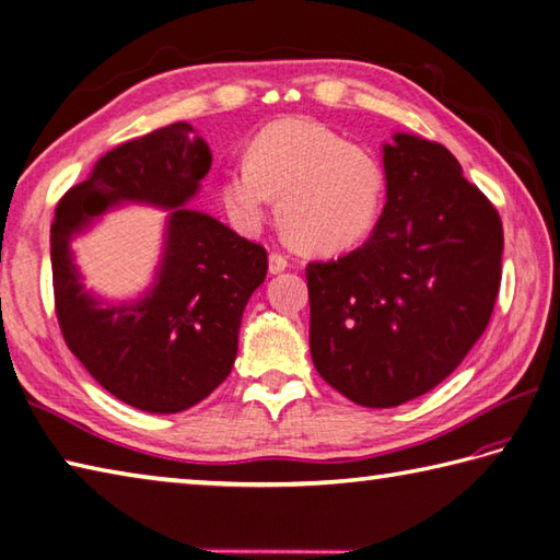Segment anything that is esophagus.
<instances>
[{"label":"esophagus","mask_w":560,"mask_h":560,"mask_svg":"<svg viewBox=\"0 0 560 560\" xmlns=\"http://www.w3.org/2000/svg\"><path fill=\"white\" fill-rule=\"evenodd\" d=\"M287 267H289V259L283 257L281 253H271L269 255V271L271 273H281Z\"/></svg>","instance_id":"34e87169"}]
</instances>
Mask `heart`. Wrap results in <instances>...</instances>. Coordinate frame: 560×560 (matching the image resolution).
I'll return each instance as SVG.
<instances>
[{"label":"heart","mask_w":560,"mask_h":560,"mask_svg":"<svg viewBox=\"0 0 560 560\" xmlns=\"http://www.w3.org/2000/svg\"><path fill=\"white\" fill-rule=\"evenodd\" d=\"M219 197L241 231H257L269 199H279L277 219L293 247L337 255L375 229L387 173L373 149L307 117H287L259 129L245 151V165L223 173Z\"/></svg>","instance_id":"heart-1"}]
</instances>
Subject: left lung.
I'll use <instances>...</instances> for the list:
<instances>
[{
	"label": "left lung",
	"instance_id": "obj_1",
	"mask_svg": "<svg viewBox=\"0 0 560 560\" xmlns=\"http://www.w3.org/2000/svg\"><path fill=\"white\" fill-rule=\"evenodd\" d=\"M383 161L373 235L305 267L317 373L371 409L425 395L462 363L489 327L503 253L501 217L443 144L395 135Z\"/></svg>",
	"mask_w": 560,
	"mask_h": 560
}]
</instances>
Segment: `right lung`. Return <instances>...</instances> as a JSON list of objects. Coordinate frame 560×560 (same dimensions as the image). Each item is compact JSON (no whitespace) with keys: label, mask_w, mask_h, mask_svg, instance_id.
<instances>
[{"label":"right lung","mask_w":560,"mask_h":560,"mask_svg":"<svg viewBox=\"0 0 560 560\" xmlns=\"http://www.w3.org/2000/svg\"><path fill=\"white\" fill-rule=\"evenodd\" d=\"M211 171V149L175 122L115 147L57 201L52 291L69 351L129 407L177 413L209 397L237 353L249 295L267 277V249L207 213L183 209ZM117 200L174 209L160 283L144 302L101 308L80 291L68 237Z\"/></svg>","instance_id":"add662e5"}]
</instances>
